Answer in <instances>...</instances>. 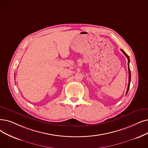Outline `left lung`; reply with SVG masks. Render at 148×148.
<instances>
[{
  "instance_id": "8db88e82",
  "label": "left lung",
  "mask_w": 148,
  "mask_h": 148,
  "mask_svg": "<svg viewBox=\"0 0 148 148\" xmlns=\"http://www.w3.org/2000/svg\"><path fill=\"white\" fill-rule=\"evenodd\" d=\"M121 51L123 53V54L125 55L126 57H127V60H128V63H127V65H128V70H129V83H128V86H127V91H126V95H127V92H128V91H129V87H130V82H131V70H130V68H129V62H130V60H129V57L128 56V55L124 51V50H122V49H121Z\"/></svg>"
}]
</instances>
